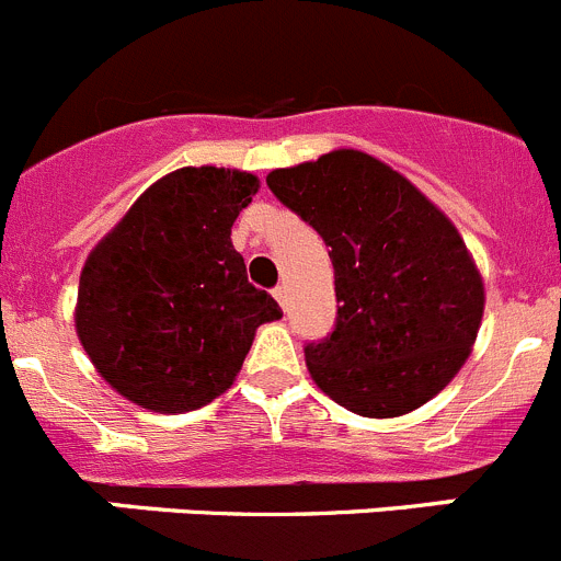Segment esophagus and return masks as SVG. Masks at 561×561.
<instances>
[{"instance_id":"obj_1","label":"esophagus","mask_w":561,"mask_h":561,"mask_svg":"<svg viewBox=\"0 0 561 561\" xmlns=\"http://www.w3.org/2000/svg\"><path fill=\"white\" fill-rule=\"evenodd\" d=\"M274 298H276V301H279L282 307H285L287 305V287L285 285H276L274 287Z\"/></svg>"}]
</instances>
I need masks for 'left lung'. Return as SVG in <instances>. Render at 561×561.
Segmentation results:
<instances>
[{
	"mask_svg": "<svg viewBox=\"0 0 561 561\" xmlns=\"http://www.w3.org/2000/svg\"><path fill=\"white\" fill-rule=\"evenodd\" d=\"M265 182L332 249L337 318L305 345L316 385L365 417L407 415L434 399L470 357L484 312L457 227L365 151H329Z\"/></svg>",
	"mask_w": 561,
	"mask_h": 561,
	"instance_id": "8db88e82",
	"label": "left lung"
}]
</instances>
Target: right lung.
Listing matches in <instances>:
<instances>
[{
	"instance_id": "obj_1",
	"label": "right lung",
	"mask_w": 561,
	"mask_h": 561,
	"mask_svg": "<svg viewBox=\"0 0 561 561\" xmlns=\"http://www.w3.org/2000/svg\"><path fill=\"white\" fill-rule=\"evenodd\" d=\"M256 187L245 171H174L85 260L77 334L102 379L133 404H209L232 387L256 327L282 318L229 238Z\"/></svg>"
}]
</instances>
